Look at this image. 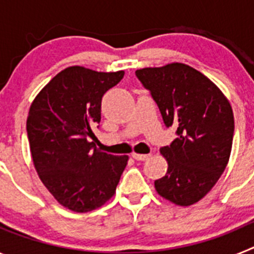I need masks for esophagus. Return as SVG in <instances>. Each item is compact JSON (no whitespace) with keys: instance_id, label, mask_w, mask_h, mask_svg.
<instances>
[{"instance_id":"esophagus-1","label":"esophagus","mask_w":254,"mask_h":254,"mask_svg":"<svg viewBox=\"0 0 254 254\" xmlns=\"http://www.w3.org/2000/svg\"><path fill=\"white\" fill-rule=\"evenodd\" d=\"M150 156H151L150 154H136V152H132V158L136 159V160H140V161L147 160Z\"/></svg>"}]
</instances>
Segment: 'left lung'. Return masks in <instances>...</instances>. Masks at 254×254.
<instances>
[{"label":"left lung","mask_w":254,"mask_h":254,"mask_svg":"<svg viewBox=\"0 0 254 254\" xmlns=\"http://www.w3.org/2000/svg\"><path fill=\"white\" fill-rule=\"evenodd\" d=\"M150 90L167 127L178 137L161 147L168 161L155 190L174 205L198 202L216 185L228 165L234 116L228 98L203 73L179 62L136 71Z\"/></svg>","instance_id":"1"}]
</instances>
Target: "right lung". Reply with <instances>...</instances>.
<instances>
[{
	"instance_id": "right-lung-1",
	"label": "right lung",
	"mask_w": 254,
	"mask_h": 254,
	"mask_svg": "<svg viewBox=\"0 0 254 254\" xmlns=\"http://www.w3.org/2000/svg\"><path fill=\"white\" fill-rule=\"evenodd\" d=\"M123 75L67 67L29 109L26 131L35 170L57 202L75 212H89L109 201L128 161V155L107 154L89 141L100 122L103 95Z\"/></svg>"
}]
</instances>
